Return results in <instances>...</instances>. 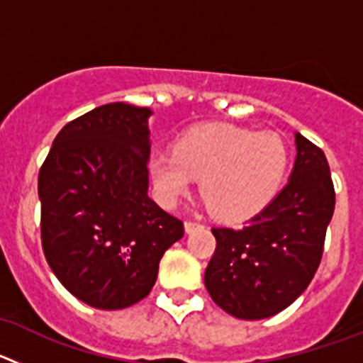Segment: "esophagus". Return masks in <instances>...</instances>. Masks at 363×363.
I'll return each instance as SVG.
<instances>
[{"mask_svg": "<svg viewBox=\"0 0 363 363\" xmlns=\"http://www.w3.org/2000/svg\"><path fill=\"white\" fill-rule=\"evenodd\" d=\"M201 223H198V221H192V220H187L185 221V233H192L194 229H200Z\"/></svg>", "mask_w": 363, "mask_h": 363, "instance_id": "obj_1", "label": "esophagus"}]
</instances>
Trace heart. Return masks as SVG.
Listing matches in <instances>:
<instances>
[{
  "label": "heart",
  "mask_w": 363,
  "mask_h": 363,
  "mask_svg": "<svg viewBox=\"0 0 363 363\" xmlns=\"http://www.w3.org/2000/svg\"><path fill=\"white\" fill-rule=\"evenodd\" d=\"M289 150L274 133L234 125H200L187 130L174 150L150 154L149 176L156 200L174 207L194 179L218 220L238 223L256 216L280 192Z\"/></svg>",
  "instance_id": "1"
}]
</instances>
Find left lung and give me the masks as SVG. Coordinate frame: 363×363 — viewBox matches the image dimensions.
<instances>
[{"mask_svg":"<svg viewBox=\"0 0 363 363\" xmlns=\"http://www.w3.org/2000/svg\"><path fill=\"white\" fill-rule=\"evenodd\" d=\"M296 160L278 196L240 229L214 227L205 287L234 318L262 320L289 307L313 280L335 213L325 154L300 133Z\"/></svg>","mask_w":363,"mask_h":363,"instance_id":"left-lung-1","label":"left lung"}]
</instances>
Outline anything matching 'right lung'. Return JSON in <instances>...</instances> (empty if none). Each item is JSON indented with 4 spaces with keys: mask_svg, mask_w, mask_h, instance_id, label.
I'll use <instances>...</instances> for the list:
<instances>
[{
    "mask_svg": "<svg viewBox=\"0 0 363 363\" xmlns=\"http://www.w3.org/2000/svg\"><path fill=\"white\" fill-rule=\"evenodd\" d=\"M147 107L107 104L67 123L38 178L41 245L56 278L96 309L134 306L152 289L184 223L149 191Z\"/></svg>",
    "mask_w": 363,
    "mask_h": 363,
    "instance_id": "1",
    "label": "right lung"
}]
</instances>
